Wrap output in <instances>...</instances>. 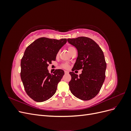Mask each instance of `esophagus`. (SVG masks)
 <instances>
[{
	"label": "esophagus",
	"instance_id": "1",
	"mask_svg": "<svg viewBox=\"0 0 131 131\" xmlns=\"http://www.w3.org/2000/svg\"><path fill=\"white\" fill-rule=\"evenodd\" d=\"M64 73L65 74H68L69 72H68V71H64Z\"/></svg>",
	"mask_w": 131,
	"mask_h": 131
}]
</instances>
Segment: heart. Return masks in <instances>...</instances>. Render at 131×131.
Wrapping results in <instances>:
<instances>
[{
    "label": "heart",
    "instance_id": "obj_1",
    "mask_svg": "<svg viewBox=\"0 0 131 131\" xmlns=\"http://www.w3.org/2000/svg\"><path fill=\"white\" fill-rule=\"evenodd\" d=\"M76 50V49H75V47L74 46H71L70 45V46H69L68 47V50L69 52H70V53L72 52V51H73L74 50ZM59 53V52H57V56H58ZM61 67H62L63 68L67 69L69 68V64H67V63H62V64H61Z\"/></svg>",
    "mask_w": 131,
    "mask_h": 131
}]
</instances>
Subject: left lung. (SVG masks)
Returning a JSON list of instances; mask_svg holds the SVG:
<instances>
[{"label":"left lung","mask_w":131,"mask_h":131,"mask_svg":"<svg viewBox=\"0 0 131 131\" xmlns=\"http://www.w3.org/2000/svg\"><path fill=\"white\" fill-rule=\"evenodd\" d=\"M68 42L78 50L76 62L69 74L72 79L69 89L74 96L83 101H89L100 92L105 78L106 63L101 47L92 39L80 37L68 39ZM82 69L79 76L73 72Z\"/></svg>","instance_id":"1"}]
</instances>
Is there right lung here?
Segmentation results:
<instances>
[{"instance_id":"add662e5","label":"right lung","mask_w":131,"mask_h":131,"mask_svg":"<svg viewBox=\"0 0 131 131\" xmlns=\"http://www.w3.org/2000/svg\"><path fill=\"white\" fill-rule=\"evenodd\" d=\"M67 41L43 37L26 48L21 61V78L27 94L34 101L44 102L56 93L64 72L56 69L50 74L47 67L56 61L57 52Z\"/></svg>"}]
</instances>
